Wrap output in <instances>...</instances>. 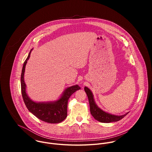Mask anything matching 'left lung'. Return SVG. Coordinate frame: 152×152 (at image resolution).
I'll list each match as a JSON object with an SVG mask.
<instances>
[{"instance_id": "1", "label": "left lung", "mask_w": 152, "mask_h": 152, "mask_svg": "<svg viewBox=\"0 0 152 152\" xmlns=\"http://www.w3.org/2000/svg\"><path fill=\"white\" fill-rule=\"evenodd\" d=\"M84 90L88 98L91 114L96 120L101 123H106L118 121L124 118L129 113H127L121 115H116L103 111L96 103L94 99V96L91 91L88 87H86V86H85Z\"/></svg>"}]
</instances>
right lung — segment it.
<instances>
[{"mask_svg":"<svg viewBox=\"0 0 152 152\" xmlns=\"http://www.w3.org/2000/svg\"><path fill=\"white\" fill-rule=\"evenodd\" d=\"M30 51L28 58L24 62L21 75V90L23 101L28 110L39 120L49 123H59L67 116V104L70 97L76 91L80 89L78 85L67 87L62 93L60 97L55 101L35 102L31 99L26 93V85L24 80L26 65L30 58Z\"/></svg>","mask_w":152,"mask_h":152,"instance_id":"right-lung-1","label":"right lung"}]
</instances>
